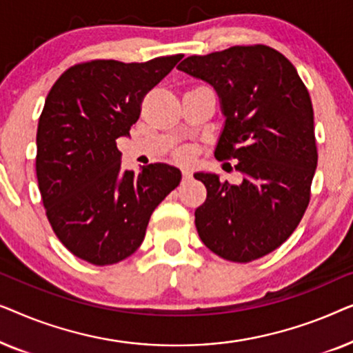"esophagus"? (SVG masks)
<instances>
[{"label": "esophagus", "instance_id": "esophagus-1", "mask_svg": "<svg viewBox=\"0 0 353 353\" xmlns=\"http://www.w3.org/2000/svg\"><path fill=\"white\" fill-rule=\"evenodd\" d=\"M191 178V170L190 168H183V180H190Z\"/></svg>", "mask_w": 353, "mask_h": 353}]
</instances>
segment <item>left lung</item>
Here are the masks:
<instances>
[{
  "label": "left lung",
  "mask_w": 353,
  "mask_h": 353,
  "mask_svg": "<svg viewBox=\"0 0 353 353\" xmlns=\"http://www.w3.org/2000/svg\"><path fill=\"white\" fill-rule=\"evenodd\" d=\"M178 69L215 88L225 115L215 157L238 161L243 175L231 185L194 173L207 190L197 233L219 257L252 262L292 234L310 202L318 162L310 94L288 57L265 45L190 56Z\"/></svg>",
  "instance_id": "1"
}]
</instances>
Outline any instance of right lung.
Listing matches in <instances>:
<instances>
[{
    "instance_id": "obj_1",
    "label": "right lung",
    "mask_w": 353,
    "mask_h": 353,
    "mask_svg": "<svg viewBox=\"0 0 353 353\" xmlns=\"http://www.w3.org/2000/svg\"><path fill=\"white\" fill-rule=\"evenodd\" d=\"M183 54L148 62L96 59L67 69L46 96L37 130V178L57 238L86 262L112 265L141 245L152 212L181 172L149 163L122 170L117 138Z\"/></svg>"
}]
</instances>
